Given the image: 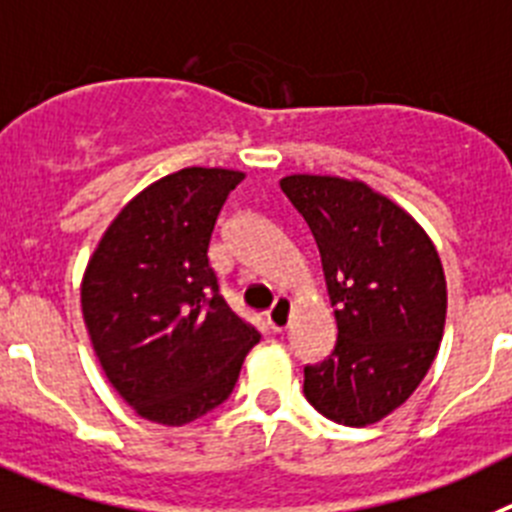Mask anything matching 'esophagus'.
Returning a JSON list of instances; mask_svg holds the SVG:
<instances>
[{
    "instance_id": "obj_1",
    "label": "esophagus",
    "mask_w": 512,
    "mask_h": 512,
    "mask_svg": "<svg viewBox=\"0 0 512 512\" xmlns=\"http://www.w3.org/2000/svg\"><path fill=\"white\" fill-rule=\"evenodd\" d=\"M267 324L273 326L275 331H285L290 324V301L288 298L280 296L278 301H275V306L267 311Z\"/></svg>"
}]
</instances>
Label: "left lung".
<instances>
[{"instance_id":"obj_1","label":"left lung","mask_w":512,"mask_h":512,"mask_svg":"<svg viewBox=\"0 0 512 512\" xmlns=\"http://www.w3.org/2000/svg\"><path fill=\"white\" fill-rule=\"evenodd\" d=\"M324 267L339 336L303 367L308 403L344 426H370L421 385L439 352L446 278L421 224L362 181L285 176Z\"/></svg>"}]
</instances>
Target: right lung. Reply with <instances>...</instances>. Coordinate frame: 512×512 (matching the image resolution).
Instances as JSON below:
<instances>
[{
  "instance_id": "obj_1",
  "label": "right lung",
  "mask_w": 512,
  "mask_h": 512,
  "mask_svg": "<svg viewBox=\"0 0 512 512\" xmlns=\"http://www.w3.org/2000/svg\"><path fill=\"white\" fill-rule=\"evenodd\" d=\"M245 173L183 168L117 214L86 265L81 308L112 388L137 416L183 426L222 405L260 342L209 265L216 216Z\"/></svg>"
}]
</instances>
